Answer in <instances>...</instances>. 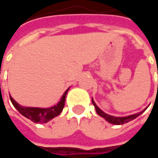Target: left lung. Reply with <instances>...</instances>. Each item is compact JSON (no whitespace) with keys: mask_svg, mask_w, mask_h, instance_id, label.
I'll return each mask as SVG.
<instances>
[{"mask_svg":"<svg viewBox=\"0 0 158 158\" xmlns=\"http://www.w3.org/2000/svg\"><path fill=\"white\" fill-rule=\"evenodd\" d=\"M92 103H93V105L95 106V107H96V113H97L98 115H100L101 117L104 118L107 122L111 123H113V124H117V125H119V124H123V123H126L131 121V120H133V119H135V118L139 116V115H140V114H141V113L146 110V109H144L143 111H141L140 113H135V114L129 115V116H127V117H114V116H111V115H108V114H106V113H105L104 112H102V111L100 109L98 106H96V104L95 103V102L93 101V99H92Z\"/></svg>","mask_w":158,"mask_h":158,"instance_id":"8db88e82","label":"left lung"}]
</instances>
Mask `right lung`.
<instances>
[{"mask_svg": "<svg viewBox=\"0 0 158 158\" xmlns=\"http://www.w3.org/2000/svg\"><path fill=\"white\" fill-rule=\"evenodd\" d=\"M69 88L62 95L61 101L59 102L58 104H56V106H52V107H49V108L27 107V106H20L19 103L16 102L11 96H10V100H11V102H12V105L14 106V107L22 114L23 116L29 118V120H31L34 123H43L48 122L51 119L58 116L59 114L61 113L63 107H64L66 95L69 91Z\"/></svg>", "mask_w": 158, "mask_h": 158, "instance_id": "1", "label": "right lung"}]
</instances>
